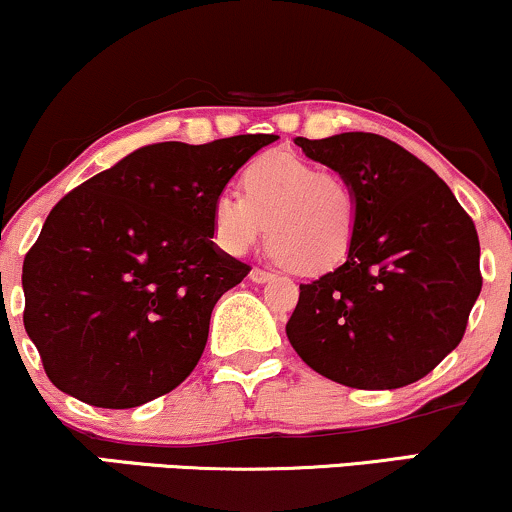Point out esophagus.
<instances>
[{
  "label": "esophagus",
  "instance_id": "1",
  "mask_svg": "<svg viewBox=\"0 0 512 512\" xmlns=\"http://www.w3.org/2000/svg\"><path fill=\"white\" fill-rule=\"evenodd\" d=\"M274 279V274H269V272H264V269H252L250 272V281L252 283H269Z\"/></svg>",
  "mask_w": 512,
  "mask_h": 512
}]
</instances>
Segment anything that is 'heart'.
Segmentation results:
<instances>
[{
	"instance_id": "1",
	"label": "heart",
	"mask_w": 512,
	"mask_h": 512,
	"mask_svg": "<svg viewBox=\"0 0 512 512\" xmlns=\"http://www.w3.org/2000/svg\"><path fill=\"white\" fill-rule=\"evenodd\" d=\"M276 260L300 274L336 269L353 248L357 197L343 176L286 152L245 166L240 195L212 202V233L221 250L245 255L264 236Z\"/></svg>"
}]
</instances>
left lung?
I'll use <instances>...</instances> for the list:
<instances>
[{
	"label": "left lung",
	"mask_w": 512,
	"mask_h": 512,
	"mask_svg": "<svg viewBox=\"0 0 512 512\" xmlns=\"http://www.w3.org/2000/svg\"><path fill=\"white\" fill-rule=\"evenodd\" d=\"M305 157L355 190L346 262L300 286L286 336L322 377L353 389H400L458 346L482 291L479 238L451 188L377 133L295 138Z\"/></svg>",
	"instance_id": "1"
}]
</instances>
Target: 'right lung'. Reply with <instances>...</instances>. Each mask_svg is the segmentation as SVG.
<instances>
[{"label":"right lung","mask_w":512,"mask_h":512,"mask_svg":"<svg viewBox=\"0 0 512 512\" xmlns=\"http://www.w3.org/2000/svg\"><path fill=\"white\" fill-rule=\"evenodd\" d=\"M274 140L147 145L57 202L23 262V324L59 391L123 410L193 372L250 272L212 240V202Z\"/></svg>","instance_id":"obj_1"}]
</instances>
